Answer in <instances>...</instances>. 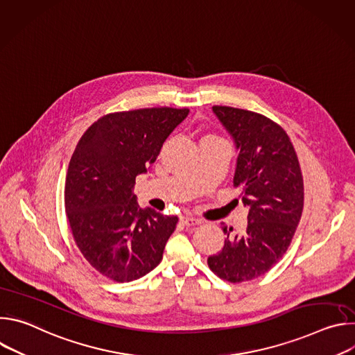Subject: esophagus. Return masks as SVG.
<instances>
[{
  "instance_id": "obj_1",
  "label": "esophagus",
  "mask_w": 355,
  "mask_h": 355,
  "mask_svg": "<svg viewBox=\"0 0 355 355\" xmlns=\"http://www.w3.org/2000/svg\"><path fill=\"white\" fill-rule=\"evenodd\" d=\"M181 222L182 225L185 226H196V225H200V220L193 218V216H181Z\"/></svg>"
}]
</instances>
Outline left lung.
Wrapping results in <instances>:
<instances>
[{
	"instance_id": "obj_1",
	"label": "left lung",
	"mask_w": 355,
	"mask_h": 355,
	"mask_svg": "<svg viewBox=\"0 0 355 355\" xmlns=\"http://www.w3.org/2000/svg\"><path fill=\"white\" fill-rule=\"evenodd\" d=\"M214 112L239 150L233 178L248 207L247 229L229 236L208 266L219 278L245 282L268 272L286 252L303 211V177L293 144L272 119L247 110L215 105Z\"/></svg>"
}]
</instances>
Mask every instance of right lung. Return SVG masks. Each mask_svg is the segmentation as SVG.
<instances>
[{
  "instance_id": "right-lung-1",
  "label": "right lung",
  "mask_w": 355,
  "mask_h": 355,
  "mask_svg": "<svg viewBox=\"0 0 355 355\" xmlns=\"http://www.w3.org/2000/svg\"><path fill=\"white\" fill-rule=\"evenodd\" d=\"M188 108H141L95 121L71 156L64 207L74 241L99 274L130 282L155 270L177 216L140 209L132 189Z\"/></svg>"
}]
</instances>
